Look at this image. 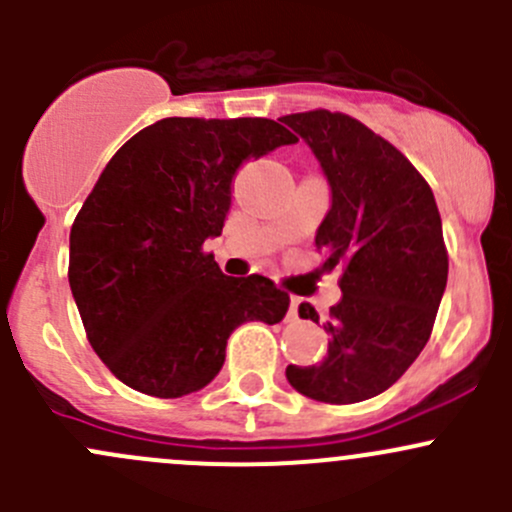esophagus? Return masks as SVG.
Masks as SVG:
<instances>
[{
  "label": "esophagus",
  "instance_id": "1",
  "mask_svg": "<svg viewBox=\"0 0 512 512\" xmlns=\"http://www.w3.org/2000/svg\"><path fill=\"white\" fill-rule=\"evenodd\" d=\"M297 307H299V299H292V304H289V317H297Z\"/></svg>",
  "mask_w": 512,
  "mask_h": 512
}]
</instances>
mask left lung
<instances>
[{
	"instance_id": "1",
	"label": "left lung",
	"mask_w": 512,
	"mask_h": 512,
	"mask_svg": "<svg viewBox=\"0 0 512 512\" xmlns=\"http://www.w3.org/2000/svg\"><path fill=\"white\" fill-rule=\"evenodd\" d=\"M322 165L332 208L314 245L342 270L322 364L287 366L314 401L356 404L389 389L426 347L448 280L436 198L409 158L347 113L317 108L280 118ZM299 317L319 322L302 304Z\"/></svg>"
}]
</instances>
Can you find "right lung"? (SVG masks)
I'll use <instances>...</instances> for the list:
<instances>
[{
    "label": "right lung",
    "instance_id": "add662e5",
    "mask_svg": "<svg viewBox=\"0 0 512 512\" xmlns=\"http://www.w3.org/2000/svg\"><path fill=\"white\" fill-rule=\"evenodd\" d=\"M297 138L270 118H163L108 160L69 237V285L86 337L116 379L178 399L218 376L230 334L277 324L289 294L262 275L227 277L223 232L245 160Z\"/></svg>",
    "mask_w": 512,
    "mask_h": 512
}]
</instances>
